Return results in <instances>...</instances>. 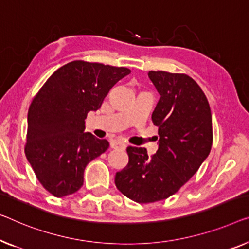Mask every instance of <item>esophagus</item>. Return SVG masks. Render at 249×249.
<instances>
[{
	"label": "esophagus",
	"mask_w": 249,
	"mask_h": 249,
	"mask_svg": "<svg viewBox=\"0 0 249 249\" xmlns=\"http://www.w3.org/2000/svg\"><path fill=\"white\" fill-rule=\"evenodd\" d=\"M110 146H112V148H122V150H125L126 144L122 142V141H112L110 142Z\"/></svg>",
	"instance_id": "esophagus-1"
}]
</instances>
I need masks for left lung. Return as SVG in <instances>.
I'll return each mask as SVG.
<instances>
[{"label":"left lung","mask_w":249,"mask_h":249,"mask_svg":"<svg viewBox=\"0 0 249 249\" xmlns=\"http://www.w3.org/2000/svg\"><path fill=\"white\" fill-rule=\"evenodd\" d=\"M160 99L152 113L159 127V148L127 147L128 164L115 184L133 201L150 203L169 198L191 179L213 145V118L206 95L182 73L148 71Z\"/></svg>","instance_id":"left-lung-1"}]
</instances>
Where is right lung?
<instances>
[{"label":"right lung","instance_id":"1","mask_svg":"<svg viewBox=\"0 0 249 249\" xmlns=\"http://www.w3.org/2000/svg\"><path fill=\"white\" fill-rule=\"evenodd\" d=\"M129 73L125 67L72 61L54 71L33 98L25 155L51 195L62 198L79 190L88 163L108 148L107 140L85 133V120Z\"/></svg>","mask_w":249,"mask_h":249}]
</instances>
